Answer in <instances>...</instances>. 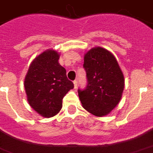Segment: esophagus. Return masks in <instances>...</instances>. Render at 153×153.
<instances>
[{"label":"esophagus","instance_id":"1","mask_svg":"<svg viewBox=\"0 0 153 153\" xmlns=\"http://www.w3.org/2000/svg\"><path fill=\"white\" fill-rule=\"evenodd\" d=\"M73 84H74L75 88H76V87H77V85H78V83H77V80H75L74 82H73Z\"/></svg>","mask_w":153,"mask_h":153}]
</instances>
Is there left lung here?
Returning a JSON list of instances; mask_svg holds the SVG:
<instances>
[{"label": "left lung", "instance_id": "8db88e82", "mask_svg": "<svg viewBox=\"0 0 153 153\" xmlns=\"http://www.w3.org/2000/svg\"><path fill=\"white\" fill-rule=\"evenodd\" d=\"M83 67L87 85L78 89L82 107L91 114L102 117L109 114L122 98L124 76L112 53L102 47H94L84 56Z\"/></svg>", "mask_w": 153, "mask_h": 153}]
</instances>
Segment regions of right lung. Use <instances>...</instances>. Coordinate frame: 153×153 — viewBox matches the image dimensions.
Returning a JSON list of instances; mask_svg holds the SVG:
<instances>
[{"label":"right lung","instance_id":"right-lung-1","mask_svg":"<svg viewBox=\"0 0 153 153\" xmlns=\"http://www.w3.org/2000/svg\"><path fill=\"white\" fill-rule=\"evenodd\" d=\"M59 56L54 50L43 51L30 63L24 82L30 106L46 118L58 113L63 97L74 87L66 69L59 64Z\"/></svg>","mask_w":153,"mask_h":153}]
</instances>
